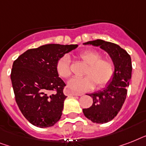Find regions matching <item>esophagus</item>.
Returning a JSON list of instances; mask_svg holds the SVG:
<instances>
[{
    "label": "esophagus",
    "instance_id": "esophagus-1",
    "mask_svg": "<svg viewBox=\"0 0 146 146\" xmlns=\"http://www.w3.org/2000/svg\"><path fill=\"white\" fill-rule=\"evenodd\" d=\"M64 94L66 96H83V93L82 92H73L67 88L64 89Z\"/></svg>",
    "mask_w": 146,
    "mask_h": 146
}]
</instances>
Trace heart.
Listing matches in <instances>:
<instances>
[{
    "mask_svg": "<svg viewBox=\"0 0 146 146\" xmlns=\"http://www.w3.org/2000/svg\"><path fill=\"white\" fill-rule=\"evenodd\" d=\"M79 57L88 64L84 77H74L67 82V87L72 91L85 92L93 89L95 85L103 87L113 78L114 65L111 60L102 58V54L94 50H87L79 54ZM57 73L60 77L67 79L70 76V58L64 55L56 64Z\"/></svg>",
    "mask_w": 146,
    "mask_h": 146,
    "instance_id": "1",
    "label": "heart"
}]
</instances>
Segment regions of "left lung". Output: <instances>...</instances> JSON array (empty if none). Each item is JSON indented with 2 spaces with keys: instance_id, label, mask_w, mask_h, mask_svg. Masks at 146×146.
Masks as SVG:
<instances>
[{
  "instance_id": "8db88e82",
  "label": "left lung",
  "mask_w": 146,
  "mask_h": 146,
  "mask_svg": "<svg viewBox=\"0 0 146 146\" xmlns=\"http://www.w3.org/2000/svg\"><path fill=\"white\" fill-rule=\"evenodd\" d=\"M84 45L100 47L106 51L114 65L113 78L106 88L96 92L89 94L93 103L89 108L82 109L84 115L96 123H105L115 117L124 103L127 94V87L131 80V57L119 45L97 39L83 43Z\"/></svg>"
}]
</instances>
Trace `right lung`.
<instances>
[{"mask_svg": "<svg viewBox=\"0 0 146 146\" xmlns=\"http://www.w3.org/2000/svg\"><path fill=\"white\" fill-rule=\"evenodd\" d=\"M77 47L44 44L27 50L13 62L10 79L16 102L26 120L35 127H52L61 117L66 96L63 92L65 83L59 77L56 64Z\"/></svg>", "mask_w": 146, "mask_h": 146, "instance_id": "add662e5", "label": "right lung"}]
</instances>
